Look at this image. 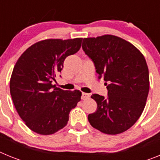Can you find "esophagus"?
<instances>
[{"mask_svg": "<svg viewBox=\"0 0 160 160\" xmlns=\"http://www.w3.org/2000/svg\"><path fill=\"white\" fill-rule=\"evenodd\" d=\"M89 98H90V94H87V93H82V99H87Z\"/></svg>", "mask_w": 160, "mask_h": 160, "instance_id": "34e87169", "label": "esophagus"}]
</instances>
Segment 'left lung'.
<instances>
[{
	"instance_id": "obj_1",
	"label": "left lung",
	"mask_w": 160,
	"mask_h": 160,
	"mask_svg": "<svg viewBox=\"0 0 160 160\" xmlns=\"http://www.w3.org/2000/svg\"><path fill=\"white\" fill-rule=\"evenodd\" d=\"M82 49L103 78L107 97L93 94L97 111L88 115L101 132L117 135L135 123L146 105L149 72L143 55L132 44L113 35L84 38Z\"/></svg>"
}]
</instances>
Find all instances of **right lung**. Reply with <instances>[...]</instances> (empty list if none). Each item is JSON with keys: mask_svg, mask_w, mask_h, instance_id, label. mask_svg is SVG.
I'll use <instances>...</instances> for the list:
<instances>
[{"mask_svg": "<svg viewBox=\"0 0 160 160\" xmlns=\"http://www.w3.org/2000/svg\"><path fill=\"white\" fill-rule=\"evenodd\" d=\"M82 38L48 39L28 48L14 66L10 94L19 116L32 131L51 135L67 124L72 109L81 100L79 90L53 85L66 57L78 51Z\"/></svg>", "mask_w": 160, "mask_h": 160, "instance_id": "right-lung-1", "label": "right lung"}]
</instances>
